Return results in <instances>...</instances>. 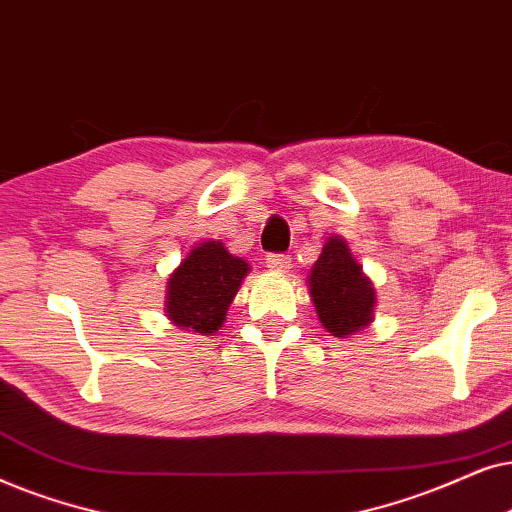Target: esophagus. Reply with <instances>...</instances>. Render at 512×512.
<instances>
[{
	"instance_id": "esophagus-1",
	"label": "esophagus",
	"mask_w": 512,
	"mask_h": 512,
	"mask_svg": "<svg viewBox=\"0 0 512 512\" xmlns=\"http://www.w3.org/2000/svg\"><path fill=\"white\" fill-rule=\"evenodd\" d=\"M267 267L274 271H288L290 269V255H281V252H269Z\"/></svg>"
}]
</instances>
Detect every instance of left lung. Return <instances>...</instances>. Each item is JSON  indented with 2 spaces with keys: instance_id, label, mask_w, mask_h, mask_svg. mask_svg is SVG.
Wrapping results in <instances>:
<instances>
[{
  "instance_id": "left-lung-1",
  "label": "left lung",
  "mask_w": 512,
  "mask_h": 512,
  "mask_svg": "<svg viewBox=\"0 0 512 512\" xmlns=\"http://www.w3.org/2000/svg\"><path fill=\"white\" fill-rule=\"evenodd\" d=\"M309 292L320 323L335 337H349L372 323L377 292L344 238H327L309 274Z\"/></svg>"
}]
</instances>
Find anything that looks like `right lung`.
Masks as SVG:
<instances>
[{"label":"right lung","instance_id":"obj_1","mask_svg":"<svg viewBox=\"0 0 512 512\" xmlns=\"http://www.w3.org/2000/svg\"><path fill=\"white\" fill-rule=\"evenodd\" d=\"M248 271V262L231 255L220 241L194 245L168 278L166 316L182 330L213 335Z\"/></svg>","mask_w":512,"mask_h":512}]
</instances>
